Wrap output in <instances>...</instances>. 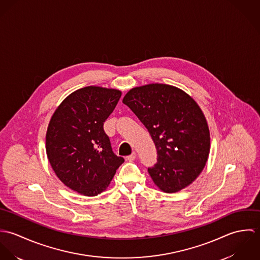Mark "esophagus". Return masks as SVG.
I'll return each instance as SVG.
<instances>
[{
    "instance_id": "obj_1",
    "label": "esophagus",
    "mask_w": 260,
    "mask_h": 260,
    "mask_svg": "<svg viewBox=\"0 0 260 260\" xmlns=\"http://www.w3.org/2000/svg\"><path fill=\"white\" fill-rule=\"evenodd\" d=\"M136 157H137V154H136V152H132V154H131V155L127 156V160H129V161H133V160H134Z\"/></svg>"
}]
</instances>
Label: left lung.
<instances>
[{
    "mask_svg": "<svg viewBox=\"0 0 260 260\" xmlns=\"http://www.w3.org/2000/svg\"><path fill=\"white\" fill-rule=\"evenodd\" d=\"M148 129L157 150L149 174L160 190L175 193L202 172L210 152V133L198 104L183 90L167 84L132 88L123 98Z\"/></svg>",
    "mask_w": 260,
    "mask_h": 260,
    "instance_id": "8db88e82",
    "label": "left lung"
}]
</instances>
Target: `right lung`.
Returning a JSON list of instances; mask_svg holds the SVG:
<instances>
[{"instance_id":"obj_1","label":"right lung","mask_w":260,"mask_h":260,"mask_svg":"<svg viewBox=\"0 0 260 260\" xmlns=\"http://www.w3.org/2000/svg\"><path fill=\"white\" fill-rule=\"evenodd\" d=\"M122 92L88 86L58 106L48 125L46 152L57 177L73 191L96 196L106 190L124 162L112 151L103 125Z\"/></svg>"}]
</instances>
